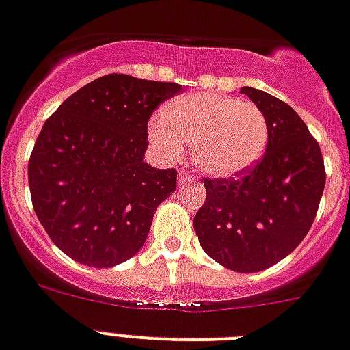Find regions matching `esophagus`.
<instances>
[{
  "label": "esophagus",
  "instance_id": "34e87169",
  "mask_svg": "<svg viewBox=\"0 0 350 350\" xmlns=\"http://www.w3.org/2000/svg\"><path fill=\"white\" fill-rule=\"evenodd\" d=\"M193 180H196V176H193L192 172H189L187 169L180 170V174H178V185H180V187H183L185 183H190V181Z\"/></svg>",
  "mask_w": 350,
  "mask_h": 350
}]
</instances>
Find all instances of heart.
<instances>
[{
	"label": "heart",
	"mask_w": 350,
	"mask_h": 350,
	"mask_svg": "<svg viewBox=\"0 0 350 350\" xmlns=\"http://www.w3.org/2000/svg\"><path fill=\"white\" fill-rule=\"evenodd\" d=\"M149 139L167 161L180 160L189 144L198 169L224 180L243 174L263 157L269 126L254 103L202 92L169 103L149 122Z\"/></svg>",
	"instance_id": "b5f03b06"
}]
</instances>
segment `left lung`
Segmentation results:
<instances>
[{
	"mask_svg": "<svg viewBox=\"0 0 350 350\" xmlns=\"http://www.w3.org/2000/svg\"><path fill=\"white\" fill-rule=\"evenodd\" d=\"M265 113V154L239 180H204L193 230L208 256L234 272H260L286 258L310 231L325 185L319 144L297 111L242 87Z\"/></svg>",
	"mask_w": 350,
	"mask_h": 350,
	"instance_id": "obj_1",
	"label": "left lung"
}]
</instances>
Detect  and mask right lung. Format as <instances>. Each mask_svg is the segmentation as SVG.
<instances>
[{
  "instance_id": "right-lung-1",
  "label": "right lung",
  "mask_w": 350,
  "mask_h": 350,
  "mask_svg": "<svg viewBox=\"0 0 350 350\" xmlns=\"http://www.w3.org/2000/svg\"><path fill=\"white\" fill-rule=\"evenodd\" d=\"M181 85L107 75L62 103L28 163L37 219L78 263L116 267L142 249L154 211L176 190L174 169L144 161L148 120Z\"/></svg>"
}]
</instances>
